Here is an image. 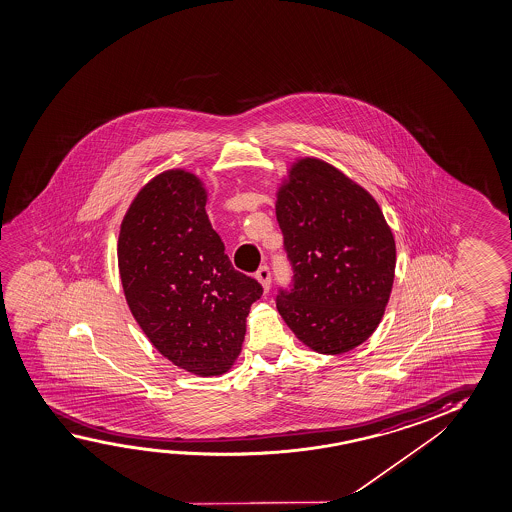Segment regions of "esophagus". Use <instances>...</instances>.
Here are the masks:
<instances>
[{"mask_svg":"<svg viewBox=\"0 0 512 512\" xmlns=\"http://www.w3.org/2000/svg\"><path fill=\"white\" fill-rule=\"evenodd\" d=\"M256 279L260 281L261 286H263V292L267 293L270 290V270L268 267H261L258 272H256Z\"/></svg>","mask_w":512,"mask_h":512,"instance_id":"obj_1","label":"esophagus"}]
</instances>
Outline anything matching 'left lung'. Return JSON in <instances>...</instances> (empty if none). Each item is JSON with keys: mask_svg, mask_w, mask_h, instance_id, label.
<instances>
[{"mask_svg": "<svg viewBox=\"0 0 512 512\" xmlns=\"http://www.w3.org/2000/svg\"><path fill=\"white\" fill-rule=\"evenodd\" d=\"M295 284L277 311L308 349L338 356L374 334L390 301L397 247L381 206L331 163L301 156L276 192Z\"/></svg>", "mask_w": 512, "mask_h": 512, "instance_id": "obj_1", "label": "left lung"}]
</instances>
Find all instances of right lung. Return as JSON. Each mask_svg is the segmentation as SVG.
<instances>
[{"mask_svg": "<svg viewBox=\"0 0 512 512\" xmlns=\"http://www.w3.org/2000/svg\"><path fill=\"white\" fill-rule=\"evenodd\" d=\"M208 190L169 169L138 190L124 213L117 263L131 315L172 365L219 377L242 352L263 288L233 268L206 213Z\"/></svg>", "mask_w": 512, "mask_h": 512, "instance_id": "right-lung-1", "label": "right lung"}]
</instances>
